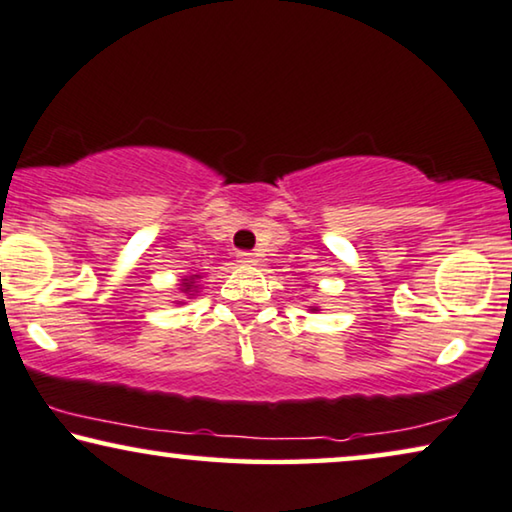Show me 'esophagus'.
<instances>
[{"label":"esophagus","mask_w":512,"mask_h":512,"mask_svg":"<svg viewBox=\"0 0 512 512\" xmlns=\"http://www.w3.org/2000/svg\"><path fill=\"white\" fill-rule=\"evenodd\" d=\"M239 262L241 264H257V255L255 253H248V250H243V253H239Z\"/></svg>","instance_id":"esophagus-1"}]
</instances>
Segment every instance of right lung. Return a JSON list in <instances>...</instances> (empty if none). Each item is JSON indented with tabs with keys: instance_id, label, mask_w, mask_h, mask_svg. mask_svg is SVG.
Here are the masks:
<instances>
[{
	"instance_id": "1",
	"label": "right lung",
	"mask_w": 512,
	"mask_h": 512,
	"mask_svg": "<svg viewBox=\"0 0 512 512\" xmlns=\"http://www.w3.org/2000/svg\"><path fill=\"white\" fill-rule=\"evenodd\" d=\"M183 290H185V292L192 290V280H190V283H183Z\"/></svg>"
}]
</instances>
